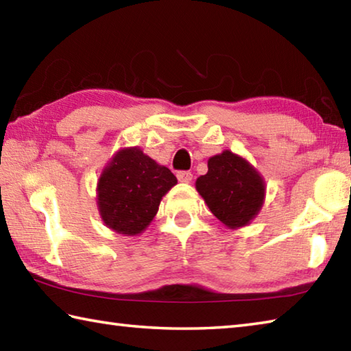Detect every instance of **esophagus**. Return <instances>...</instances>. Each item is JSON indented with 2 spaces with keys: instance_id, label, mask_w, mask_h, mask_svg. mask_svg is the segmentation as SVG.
Instances as JSON below:
<instances>
[{
  "instance_id": "esophagus-1",
  "label": "esophagus",
  "mask_w": 351,
  "mask_h": 351,
  "mask_svg": "<svg viewBox=\"0 0 351 351\" xmlns=\"http://www.w3.org/2000/svg\"><path fill=\"white\" fill-rule=\"evenodd\" d=\"M176 176H178V181H180V182H186V184H189V182H192V181H193V175H192V171H187V170H181V171H178Z\"/></svg>"
}]
</instances>
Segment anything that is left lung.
<instances>
[{
  "label": "left lung",
  "mask_w": 351,
  "mask_h": 351,
  "mask_svg": "<svg viewBox=\"0 0 351 351\" xmlns=\"http://www.w3.org/2000/svg\"><path fill=\"white\" fill-rule=\"evenodd\" d=\"M196 189L210 212L232 228L258 215L265 192L258 171L228 150L208 159L207 175L197 178Z\"/></svg>",
  "instance_id": "left-lung-1"
}]
</instances>
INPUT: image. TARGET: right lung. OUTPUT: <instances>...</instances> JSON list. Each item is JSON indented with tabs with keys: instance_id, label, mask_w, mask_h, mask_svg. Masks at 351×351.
Instances as JSON below:
<instances>
[{
	"instance_id": "1",
	"label": "right lung",
	"mask_w": 351,
	"mask_h": 351,
	"mask_svg": "<svg viewBox=\"0 0 351 351\" xmlns=\"http://www.w3.org/2000/svg\"><path fill=\"white\" fill-rule=\"evenodd\" d=\"M178 182L164 165L138 147L121 150L98 182L99 213L107 227L138 234L150 224L162 196Z\"/></svg>"
}]
</instances>
